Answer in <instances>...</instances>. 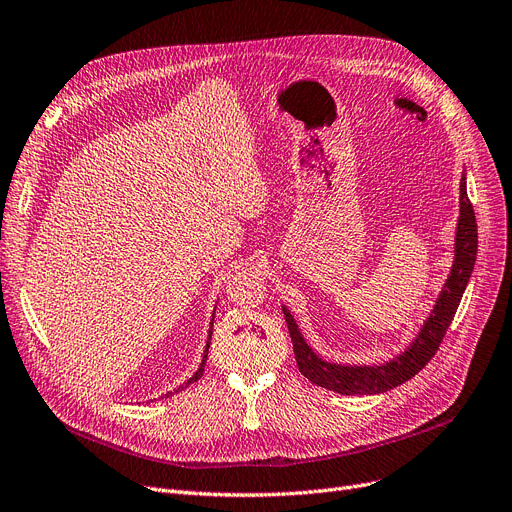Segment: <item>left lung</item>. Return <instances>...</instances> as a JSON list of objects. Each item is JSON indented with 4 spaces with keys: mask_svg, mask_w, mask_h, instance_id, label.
I'll return each mask as SVG.
<instances>
[{
    "mask_svg": "<svg viewBox=\"0 0 512 512\" xmlns=\"http://www.w3.org/2000/svg\"><path fill=\"white\" fill-rule=\"evenodd\" d=\"M475 258H477L475 210L467 196V179L462 175L460 216H458L456 243H454V264L444 283L442 294L437 298L429 319L421 327L419 335L415 337V342H412L408 350H404L394 360L373 364V367H367V364H364V367H350V364L327 362L316 356L314 350L306 344V339L302 337L294 316H291V312L283 306L285 323L291 335V344H294V354H296L300 373L314 385H321L342 396L381 394V392H387V389H394L406 383L425 367V364L435 356L437 348H440L442 339L454 319L460 298L465 294L467 283L471 279Z\"/></svg>",
    "mask_w": 512,
    "mask_h": 512,
    "instance_id": "obj_1",
    "label": "left lung"
}]
</instances>
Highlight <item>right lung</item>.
<instances>
[{"mask_svg": "<svg viewBox=\"0 0 512 512\" xmlns=\"http://www.w3.org/2000/svg\"><path fill=\"white\" fill-rule=\"evenodd\" d=\"M212 321H214V316H212ZM210 337H212V329L208 331V344H206V350H204V358H202V364H200V369H198L196 373H193V375H191V377H189V379H187V381H185L183 385H179V387L175 389V394H177V392H181V389H185L187 385H191L193 381H198V379H200V377L204 375V367H206V358H208V348H210ZM170 394H173V392H170Z\"/></svg>", "mask_w": 512, "mask_h": 512, "instance_id": "1", "label": "right lung"}]
</instances>
